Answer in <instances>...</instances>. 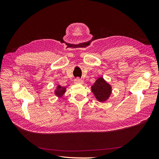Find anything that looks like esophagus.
<instances>
[{"label": "esophagus", "instance_id": "34e87169", "mask_svg": "<svg viewBox=\"0 0 159 159\" xmlns=\"http://www.w3.org/2000/svg\"><path fill=\"white\" fill-rule=\"evenodd\" d=\"M83 82V80L79 78H77L74 80V83L75 84H81Z\"/></svg>", "mask_w": 159, "mask_h": 159}]
</instances>
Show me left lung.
Masks as SVG:
<instances>
[{
	"mask_svg": "<svg viewBox=\"0 0 159 159\" xmlns=\"http://www.w3.org/2000/svg\"><path fill=\"white\" fill-rule=\"evenodd\" d=\"M91 91L99 102H103L109 99L111 93V86L103 78H99L91 86Z\"/></svg>",
	"mask_w": 159,
	"mask_h": 159,
	"instance_id": "obj_1",
	"label": "left lung"
}]
</instances>
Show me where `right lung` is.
Instances as JSON below:
<instances>
[{"instance_id":"obj_1","label":"right lung","mask_w":159,"mask_h":159,"mask_svg":"<svg viewBox=\"0 0 159 159\" xmlns=\"http://www.w3.org/2000/svg\"><path fill=\"white\" fill-rule=\"evenodd\" d=\"M66 92V88L64 87H61L60 85H57V87L55 91V95L57 97H61L62 95H64V93Z\"/></svg>"}]
</instances>
